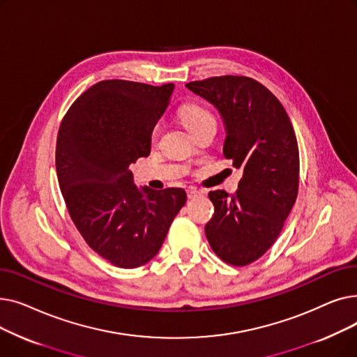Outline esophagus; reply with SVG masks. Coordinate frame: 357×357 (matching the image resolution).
I'll return each instance as SVG.
<instances>
[{
  "label": "esophagus",
  "instance_id": "34e87169",
  "mask_svg": "<svg viewBox=\"0 0 357 357\" xmlns=\"http://www.w3.org/2000/svg\"><path fill=\"white\" fill-rule=\"evenodd\" d=\"M186 194H188V198H190V199L202 195V192L198 191V190H195V188H188V191H186Z\"/></svg>",
  "mask_w": 357,
  "mask_h": 357
}]
</instances>
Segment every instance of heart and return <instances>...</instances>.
Returning a JSON list of instances; mask_svg holds the SVG:
<instances>
[{"mask_svg": "<svg viewBox=\"0 0 357 357\" xmlns=\"http://www.w3.org/2000/svg\"><path fill=\"white\" fill-rule=\"evenodd\" d=\"M179 114H181V119H182L185 127L188 128V131H192L208 121H215L211 112L199 104H185L181 108ZM158 131H159V126L155 127V131H153L155 137L158 135Z\"/></svg>", "mask_w": 357, "mask_h": 357, "instance_id": "obj_1", "label": "heart"}]
</instances>
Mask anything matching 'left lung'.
I'll return each instance as SVG.
<instances>
[{
    "label": "left lung",
    "mask_w": 357,
    "mask_h": 357,
    "mask_svg": "<svg viewBox=\"0 0 357 357\" xmlns=\"http://www.w3.org/2000/svg\"><path fill=\"white\" fill-rule=\"evenodd\" d=\"M186 88L218 109L226 127L224 156L243 169L234 195L208 194L214 215L205 236L221 260L246 266L269 250L295 204L299 153L294 127L279 100L252 78L226 75Z\"/></svg>",
    "instance_id": "1"
}]
</instances>
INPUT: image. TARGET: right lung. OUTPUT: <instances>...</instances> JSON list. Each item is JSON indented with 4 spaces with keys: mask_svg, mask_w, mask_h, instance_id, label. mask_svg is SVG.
Listing matches in <instances>:
<instances>
[{
    "mask_svg": "<svg viewBox=\"0 0 357 357\" xmlns=\"http://www.w3.org/2000/svg\"><path fill=\"white\" fill-rule=\"evenodd\" d=\"M174 88L101 81L77 98L59 127L56 172L69 215L88 246L117 268L153 259L186 202L182 188H137L130 171L149 156Z\"/></svg>",
    "mask_w": 357,
    "mask_h": 357,
    "instance_id": "right-lung-1",
    "label": "right lung"
}]
</instances>
